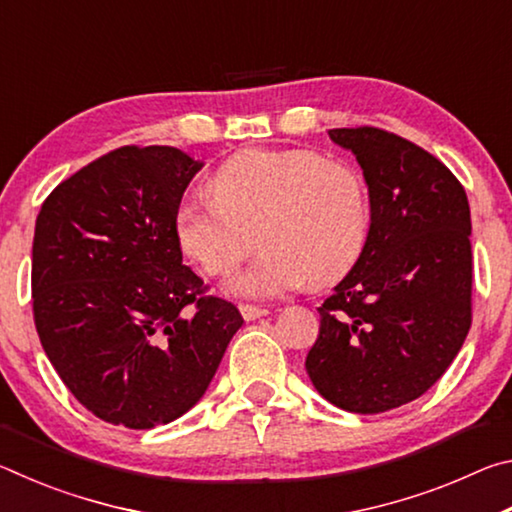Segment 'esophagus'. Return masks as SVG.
Instances as JSON below:
<instances>
[{"label": "esophagus", "mask_w": 512, "mask_h": 512, "mask_svg": "<svg viewBox=\"0 0 512 512\" xmlns=\"http://www.w3.org/2000/svg\"><path fill=\"white\" fill-rule=\"evenodd\" d=\"M239 311H241V316H244V320H257V318L268 314L266 307H255V305H241Z\"/></svg>", "instance_id": "34e87169"}]
</instances>
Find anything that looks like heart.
I'll return each mask as SVG.
<instances>
[{
	"mask_svg": "<svg viewBox=\"0 0 512 512\" xmlns=\"http://www.w3.org/2000/svg\"><path fill=\"white\" fill-rule=\"evenodd\" d=\"M214 198L189 196L173 212L183 253L212 277L228 275L259 228L262 257L228 282L244 298H277L311 282L325 287L359 262L372 207L366 180L348 162L309 149H248L210 180Z\"/></svg>",
	"mask_w": 512,
	"mask_h": 512,
	"instance_id": "b5f03b06",
	"label": "heart"
}]
</instances>
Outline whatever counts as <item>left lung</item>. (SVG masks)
<instances>
[{"instance_id":"left-lung-1","label":"left lung","mask_w":512,"mask_h":512,"mask_svg":"<svg viewBox=\"0 0 512 512\" xmlns=\"http://www.w3.org/2000/svg\"><path fill=\"white\" fill-rule=\"evenodd\" d=\"M368 185L372 225L359 262L318 307L305 368L327 402L384 413L443 377L472 325V221L443 162L381 128H332Z\"/></svg>"}]
</instances>
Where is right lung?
I'll use <instances>...</instances> for the list:
<instances>
[{
	"label": "right lung",
	"instance_id": "right-lung-1",
	"mask_svg": "<svg viewBox=\"0 0 512 512\" xmlns=\"http://www.w3.org/2000/svg\"><path fill=\"white\" fill-rule=\"evenodd\" d=\"M203 162L173 146H121L63 180L33 235V320L85 409L151 429L205 395L244 325L183 264L173 212Z\"/></svg>",
	"mask_w": 512,
	"mask_h": 512
}]
</instances>
